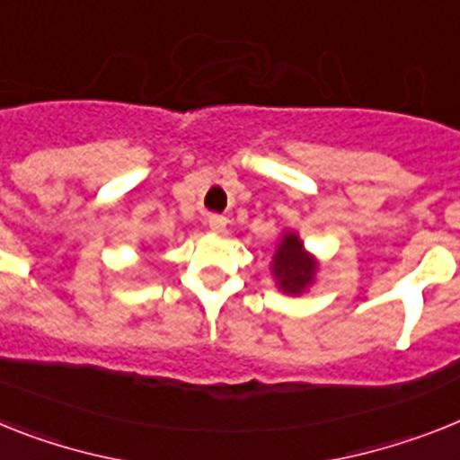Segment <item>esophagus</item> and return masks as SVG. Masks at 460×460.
Listing matches in <instances>:
<instances>
[{
  "instance_id": "esophagus-1",
  "label": "esophagus",
  "mask_w": 460,
  "mask_h": 460,
  "mask_svg": "<svg viewBox=\"0 0 460 460\" xmlns=\"http://www.w3.org/2000/svg\"><path fill=\"white\" fill-rule=\"evenodd\" d=\"M226 226H227L226 216H221V214L208 216V227H211L214 233H223V230H226Z\"/></svg>"
}]
</instances>
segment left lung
<instances>
[{"label":"left lung","instance_id":"obj_1","mask_svg":"<svg viewBox=\"0 0 460 460\" xmlns=\"http://www.w3.org/2000/svg\"><path fill=\"white\" fill-rule=\"evenodd\" d=\"M272 277L277 279V287L284 294H303V291L314 282L317 275V261L303 249V242L296 233H284L277 252L272 256Z\"/></svg>","mask_w":460,"mask_h":460}]
</instances>
